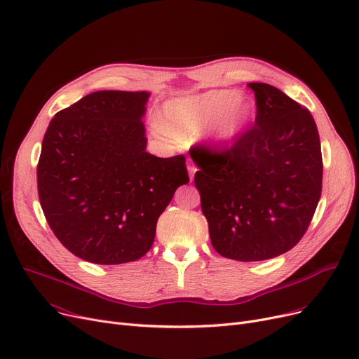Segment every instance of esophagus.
Here are the masks:
<instances>
[{
    "mask_svg": "<svg viewBox=\"0 0 359 359\" xmlns=\"http://www.w3.org/2000/svg\"><path fill=\"white\" fill-rule=\"evenodd\" d=\"M196 165L194 163H188V171H189V176H191V180H194V176L196 173Z\"/></svg>",
    "mask_w": 359,
    "mask_h": 359,
    "instance_id": "esophagus-1",
    "label": "esophagus"
}]
</instances>
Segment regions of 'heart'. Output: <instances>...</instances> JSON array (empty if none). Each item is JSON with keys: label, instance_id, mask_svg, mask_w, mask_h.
Segmentation results:
<instances>
[{"label": "heart", "instance_id": "b5f03b06", "mask_svg": "<svg viewBox=\"0 0 359 359\" xmlns=\"http://www.w3.org/2000/svg\"><path fill=\"white\" fill-rule=\"evenodd\" d=\"M255 114L254 102L241 100V93L235 89H214L170 101L164 107L167 128L182 137H195L218 119L215 141L223 147L235 144L254 121Z\"/></svg>", "mask_w": 359, "mask_h": 359}]
</instances>
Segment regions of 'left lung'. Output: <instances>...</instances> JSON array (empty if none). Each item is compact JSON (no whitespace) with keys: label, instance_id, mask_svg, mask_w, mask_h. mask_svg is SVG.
I'll use <instances>...</instances> for the list:
<instances>
[{"label":"left lung","instance_id":"1","mask_svg":"<svg viewBox=\"0 0 359 359\" xmlns=\"http://www.w3.org/2000/svg\"><path fill=\"white\" fill-rule=\"evenodd\" d=\"M255 93L254 128L230 148L194 147L211 243L236 261H264L298 243L318 205L323 158L311 113L269 83Z\"/></svg>","mask_w":359,"mask_h":359}]
</instances>
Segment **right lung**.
Returning <instances> with one entry per match:
<instances>
[{"label":"right lung","mask_w":359,"mask_h":359,"mask_svg":"<svg viewBox=\"0 0 359 359\" xmlns=\"http://www.w3.org/2000/svg\"><path fill=\"white\" fill-rule=\"evenodd\" d=\"M148 92L98 90L58 111L36 168L42 211L72 254L102 266L142 258L189 182L186 158L145 151Z\"/></svg>","instance_id":"obj_1"}]
</instances>
